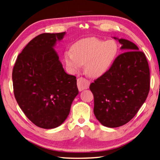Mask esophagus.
<instances>
[{
  "mask_svg": "<svg viewBox=\"0 0 160 160\" xmlns=\"http://www.w3.org/2000/svg\"><path fill=\"white\" fill-rule=\"evenodd\" d=\"M89 81L83 78V77H80V78L77 79V87H78V89L79 91L88 89L89 88Z\"/></svg>",
  "mask_w": 160,
  "mask_h": 160,
  "instance_id": "obj_1",
  "label": "esophagus"
}]
</instances>
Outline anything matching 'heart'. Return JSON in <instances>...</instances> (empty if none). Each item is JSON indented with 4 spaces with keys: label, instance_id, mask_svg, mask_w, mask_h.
<instances>
[{
    "label": "heart",
    "instance_id": "obj_1",
    "mask_svg": "<svg viewBox=\"0 0 160 160\" xmlns=\"http://www.w3.org/2000/svg\"><path fill=\"white\" fill-rule=\"evenodd\" d=\"M119 51L114 40L103 41L96 37L81 39L65 51L64 61L72 72L79 71L85 64V71L91 77L105 73L112 66Z\"/></svg>",
    "mask_w": 160,
    "mask_h": 160
}]
</instances>
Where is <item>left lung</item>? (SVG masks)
<instances>
[{"mask_svg":"<svg viewBox=\"0 0 160 160\" xmlns=\"http://www.w3.org/2000/svg\"><path fill=\"white\" fill-rule=\"evenodd\" d=\"M123 52L89 89L93 112L103 125L118 128L129 122L144 103L149 91V69L146 55L133 42L113 37Z\"/></svg>","mask_w":160,"mask_h":160,"instance_id":"obj_1","label":"left lung"}]
</instances>
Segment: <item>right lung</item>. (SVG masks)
<instances>
[{"label":"right lung","instance_id":"add662e5","mask_svg":"<svg viewBox=\"0 0 160 160\" xmlns=\"http://www.w3.org/2000/svg\"><path fill=\"white\" fill-rule=\"evenodd\" d=\"M65 32L42 33L18 55L12 70L14 94L27 118L43 129L59 127L69 115L79 91L66 73L54 47Z\"/></svg>","mask_w":160,"mask_h":160}]
</instances>
